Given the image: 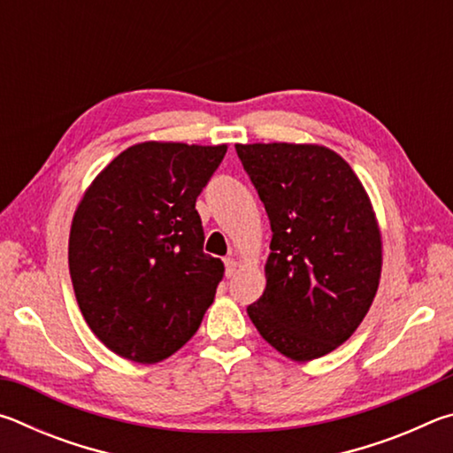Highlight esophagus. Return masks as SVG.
<instances>
[{
	"mask_svg": "<svg viewBox=\"0 0 453 453\" xmlns=\"http://www.w3.org/2000/svg\"><path fill=\"white\" fill-rule=\"evenodd\" d=\"M237 267H240V262H237L235 257H226V275H227V278H232V275L237 272Z\"/></svg>",
	"mask_w": 453,
	"mask_h": 453,
	"instance_id": "obj_1",
	"label": "esophagus"
}]
</instances>
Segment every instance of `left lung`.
Segmentation results:
<instances>
[{
	"mask_svg": "<svg viewBox=\"0 0 453 453\" xmlns=\"http://www.w3.org/2000/svg\"><path fill=\"white\" fill-rule=\"evenodd\" d=\"M272 226L265 289L248 308L259 335L294 362L348 342L381 275L372 199L340 153L318 143H235Z\"/></svg>",
	"mask_w": 453,
	"mask_h": 453,
	"instance_id": "1",
	"label": "left lung"
}]
</instances>
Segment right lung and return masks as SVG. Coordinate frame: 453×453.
Instances as JSON below:
<instances>
[{"mask_svg": "<svg viewBox=\"0 0 453 453\" xmlns=\"http://www.w3.org/2000/svg\"><path fill=\"white\" fill-rule=\"evenodd\" d=\"M227 145L142 142L113 157L73 213L70 275L83 319L119 357L157 364L191 340L224 278L196 210Z\"/></svg>", "mask_w": 453, "mask_h": 453, "instance_id": "obj_1", "label": "right lung"}]
</instances>
